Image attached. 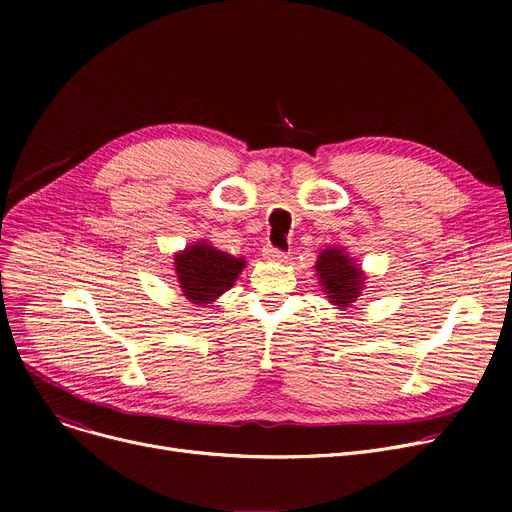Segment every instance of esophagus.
<instances>
[{"label": "esophagus", "mask_w": 512, "mask_h": 512, "mask_svg": "<svg viewBox=\"0 0 512 512\" xmlns=\"http://www.w3.org/2000/svg\"><path fill=\"white\" fill-rule=\"evenodd\" d=\"M263 257H265L267 261H284V259H286V255H284L282 251L274 249V247H267V249L263 251Z\"/></svg>", "instance_id": "obj_1"}]
</instances>
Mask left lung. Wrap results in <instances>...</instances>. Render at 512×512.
Here are the masks:
<instances>
[{
  "mask_svg": "<svg viewBox=\"0 0 512 512\" xmlns=\"http://www.w3.org/2000/svg\"><path fill=\"white\" fill-rule=\"evenodd\" d=\"M315 272L326 299L340 311L351 307L365 288L367 274L361 263L346 253L344 247H328L317 255Z\"/></svg>",
  "mask_w": 512,
  "mask_h": 512,
  "instance_id": "8db88e82",
  "label": "left lung"
}]
</instances>
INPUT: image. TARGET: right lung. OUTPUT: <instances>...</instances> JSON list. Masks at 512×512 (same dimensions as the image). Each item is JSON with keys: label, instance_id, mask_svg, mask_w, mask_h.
Here are the masks:
<instances>
[{"label": "right lung", "instance_id": "add662e5", "mask_svg": "<svg viewBox=\"0 0 512 512\" xmlns=\"http://www.w3.org/2000/svg\"><path fill=\"white\" fill-rule=\"evenodd\" d=\"M245 265V257L220 251L209 240H197L174 253V272L180 290L188 301L199 307H211L218 301L234 286Z\"/></svg>", "mask_w": 512, "mask_h": 512}]
</instances>
